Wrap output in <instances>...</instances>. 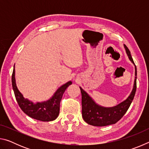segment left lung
<instances>
[{"mask_svg":"<svg viewBox=\"0 0 149 149\" xmlns=\"http://www.w3.org/2000/svg\"><path fill=\"white\" fill-rule=\"evenodd\" d=\"M124 47L128 58L135 65L136 77L132 91L127 99L119 104L113 107H103L97 104L92 98L79 87L82 97V117L88 124L94 126H106L114 124L123 116L132 104L137 89V68L133 62L130 50L125 45Z\"/></svg>","mask_w":149,"mask_h":149,"instance_id":"1","label":"left lung"}]
</instances>
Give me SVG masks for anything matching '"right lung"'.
<instances>
[{"label":"right lung","instance_id":"right-lung-1","mask_svg":"<svg viewBox=\"0 0 149 149\" xmlns=\"http://www.w3.org/2000/svg\"><path fill=\"white\" fill-rule=\"evenodd\" d=\"M72 84L71 81L62 85L54 94V95L47 101L41 102H33L27 99H25L23 95L17 89L15 79V69L14 68L12 75V84L14 92L15 97L17 104L25 114L33 119L50 122L54 120L58 116L60 112V103L62 95L67 87Z\"/></svg>","mask_w":149,"mask_h":149}]
</instances>
